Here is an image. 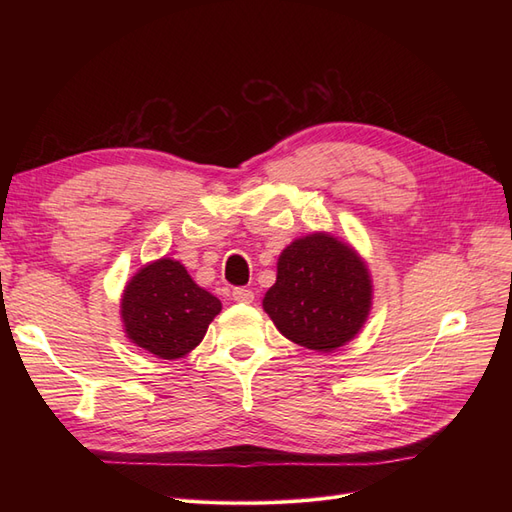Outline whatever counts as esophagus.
<instances>
[{
    "label": "esophagus",
    "mask_w": 512,
    "mask_h": 512,
    "mask_svg": "<svg viewBox=\"0 0 512 512\" xmlns=\"http://www.w3.org/2000/svg\"><path fill=\"white\" fill-rule=\"evenodd\" d=\"M232 299L239 301V303H252L254 292L250 288H235V290H232Z\"/></svg>",
    "instance_id": "esophagus-1"
}]
</instances>
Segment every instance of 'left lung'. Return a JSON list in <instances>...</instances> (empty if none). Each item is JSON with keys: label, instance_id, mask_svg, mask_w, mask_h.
Masks as SVG:
<instances>
[{"label": "left lung", "instance_id": "1", "mask_svg": "<svg viewBox=\"0 0 512 512\" xmlns=\"http://www.w3.org/2000/svg\"><path fill=\"white\" fill-rule=\"evenodd\" d=\"M371 299L374 284L363 256L331 232H312L284 247L262 307L290 342L333 352L359 335Z\"/></svg>", "mask_w": 512, "mask_h": 512}]
</instances>
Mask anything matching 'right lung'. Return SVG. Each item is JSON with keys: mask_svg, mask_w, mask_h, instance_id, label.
<instances>
[{"mask_svg": "<svg viewBox=\"0 0 512 512\" xmlns=\"http://www.w3.org/2000/svg\"><path fill=\"white\" fill-rule=\"evenodd\" d=\"M123 333L158 359L190 354L222 312L218 297L200 288L175 258H158L138 269L121 294Z\"/></svg>", "mask_w": 512, "mask_h": 512, "instance_id": "add662e5", "label": "right lung"}]
</instances>
